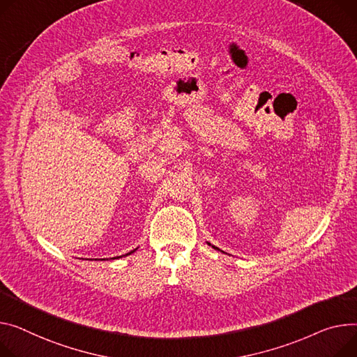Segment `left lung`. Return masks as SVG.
Instances as JSON below:
<instances>
[{"label": "left lung", "instance_id": "8db88e82", "mask_svg": "<svg viewBox=\"0 0 357 357\" xmlns=\"http://www.w3.org/2000/svg\"><path fill=\"white\" fill-rule=\"evenodd\" d=\"M208 244H209V243H208ZM209 245H211V244H209ZM212 247H213V245H212ZM213 248H217V247H213ZM217 250H220V248H217Z\"/></svg>", "mask_w": 357, "mask_h": 357}]
</instances>
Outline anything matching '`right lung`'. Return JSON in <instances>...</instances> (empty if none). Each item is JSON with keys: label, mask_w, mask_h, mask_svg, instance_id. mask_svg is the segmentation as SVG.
Returning <instances> with one entry per match:
<instances>
[{"label": "right lung", "mask_w": 357, "mask_h": 357, "mask_svg": "<svg viewBox=\"0 0 357 357\" xmlns=\"http://www.w3.org/2000/svg\"><path fill=\"white\" fill-rule=\"evenodd\" d=\"M133 251H135V250H133ZM133 251H130V252H128V254H126V255H129V254H132V252H133ZM114 258H116V257H114Z\"/></svg>", "instance_id": "add662e5"}]
</instances>
